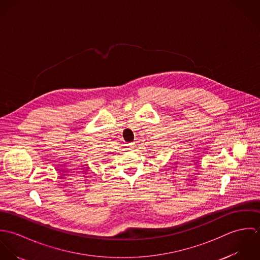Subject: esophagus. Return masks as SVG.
<instances>
[{
    "instance_id": "obj_1",
    "label": "esophagus",
    "mask_w": 260,
    "mask_h": 260,
    "mask_svg": "<svg viewBox=\"0 0 260 260\" xmlns=\"http://www.w3.org/2000/svg\"><path fill=\"white\" fill-rule=\"evenodd\" d=\"M126 146H127V149H128V150L132 151V150L134 149V147H135V142H133V143H129V144H127Z\"/></svg>"
}]
</instances>
